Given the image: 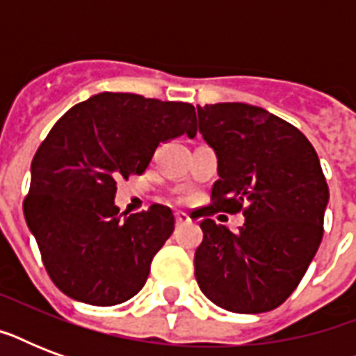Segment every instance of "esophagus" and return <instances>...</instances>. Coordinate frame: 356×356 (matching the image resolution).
<instances>
[{"instance_id": "1", "label": "esophagus", "mask_w": 356, "mask_h": 356, "mask_svg": "<svg viewBox=\"0 0 356 356\" xmlns=\"http://www.w3.org/2000/svg\"><path fill=\"white\" fill-rule=\"evenodd\" d=\"M175 222H177V225H183V223H192V218H190L186 212H177V214H175Z\"/></svg>"}]
</instances>
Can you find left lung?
Returning <instances> with one entry per match:
<instances>
[{
  "mask_svg": "<svg viewBox=\"0 0 356 356\" xmlns=\"http://www.w3.org/2000/svg\"><path fill=\"white\" fill-rule=\"evenodd\" d=\"M197 118L220 179L200 223L195 281L231 312L277 309L298 288L323 238L329 186L318 153L292 123L248 103L197 107ZM220 210L244 211L238 234L210 220Z\"/></svg>",
  "mask_w": 356,
  "mask_h": 356,
  "instance_id": "1",
  "label": "left lung"
}]
</instances>
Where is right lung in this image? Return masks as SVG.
I'll return each instance as SVG.
<instances>
[{"instance_id": "1", "label": "right lung", "mask_w": 356, "mask_h": 356, "mask_svg": "<svg viewBox=\"0 0 356 356\" xmlns=\"http://www.w3.org/2000/svg\"><path fill=\"white\" fill-rule=\"evenodd\" d=\"M195 133L190 103L120 92L92 96L53 125L31 162L24 214L60 292L113 307L142 290L175 218L164 205L120 214L116 181L144 173L161 142Z\"/></svg>"}]
</instances>
